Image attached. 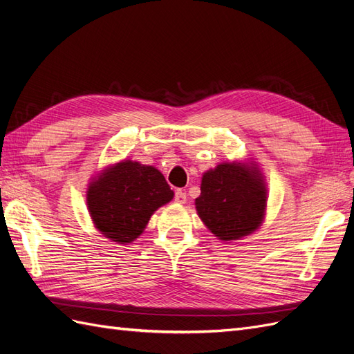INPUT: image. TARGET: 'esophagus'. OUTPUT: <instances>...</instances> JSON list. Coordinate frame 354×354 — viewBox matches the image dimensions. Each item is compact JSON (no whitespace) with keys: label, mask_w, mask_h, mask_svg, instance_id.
<instances>
[{"label":"esophagus","mask_w":354,"mask_h":354,"mask_svg":"<svg viewBox=\"0 0 354 354\" xmlns=\"http://www.w3.org/2000/svg\"><path fill=\"white\" fill-rule=\"evenodd\" d=\"M186 199H187V196H186L185 192H181V190H177V192H176L174 201H176L177 203H186Z\"/></svg>","instance_id":"obj_1"}]
</instances>
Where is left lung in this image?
Instances as JSON below:
<instances>
[{"mask_svg": "<svg viewBox=\"0 0 354 354\" xmlns=\"http://www.w3.org/2000/svg\"><path fill=\"white\" fill-rule=\"evenodd\" d=\"M198 216L221 241H236L260 227L267 189L255 164L223 162L202 176Z\"/></svg>", "mask_w": 354, "mask_h": 354, "instance_id": "1", "label": "left lung"}]
</instances>
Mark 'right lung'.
<instances>
[{"instance_id": "right-lung-1", "label": "right lung", "mask_w": 354, "mask_h": 354, "mask_svg": "<svg viewBox=\"0 0 354 354\" xmlns=\"http://www.w3.org/2000/svg\"><path fill=\"white\" fill-rule=\"evenodd\" d=\"M174 196L165 177L152 165L121 160L95 176L87 205L95 229L118 243H131L152 214Z\"/></svg>"}]
</instances>
